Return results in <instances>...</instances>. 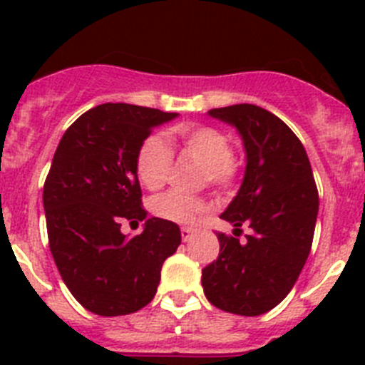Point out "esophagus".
<instances>
[{
    "mask_svg": "<svg viewBox=\"0 0 365 365\" xmlns=\"http://www.w3.org/2000/svg\"><path fill=\"white\" fill-rule=\"evenodd\" d=\"M195 234V230L190 227H182L180 228V237H182V241H190L192 240V235Z\"/></svg>",
    "mask_w": 365,
    "mask_h": 365,
    "instance_id": "34e87169",
    "label": "esophagus"
}]
</instances>
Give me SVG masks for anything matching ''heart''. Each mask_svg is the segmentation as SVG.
I'll use <instances>...</instances> for the list:
<instances>
[{
  "instance_id": "heart-1",
  "label": "heart",
  "mask_w": 365,
  "mask_h": 365,
  "mask_svg": "<svg viewBox=\"0 0 365 365\" xmlns=\"http://www.w3.org/2000/svg\"><path fill=\"white\" fill-rule=\"evenodd\" d=\"M188 153L202 163L201 179L217 188H228L241 172L240 159L232 153V140L225 131L214 125L180 124L170 131ZM173 151L160 135H151L140 144L135 157V170L140 185L148 190H159L166 182L172 168ZM205 197L188 193L164 192L151 201V212L157 217L172 222H192L206 210Z\"/></svg>"
}]
</instances>
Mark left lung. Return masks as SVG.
<instances>
[{
	"label": "left lung",
	"instance_id": "obj_1",
	"mask_svg": "<svg viewBox=\"0 0 365 365\" xmlns=\"http://www.w3.org/2000/svg\"><path fill=\"white\" fill-rule=\"evenodd\" d=\"M208 115L235 125L247 151L243 185L221 214L241 232L217 234L219 256L202 269V289L225 312L259 316L285 298L302 272L314 235L318 190L299 138L282 118L254 104L210 109Z\"/></svg>",
	"mask_w": 365,
	"mask_h": 365
}]
</instances>
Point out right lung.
Listing matches in <instances>:
<instances>
[{"label": "right lung", "mask_w": 365, "mask_h": 365, "mask_svg": "<svg viewBox=\"0 0 365 365\" xmlns=\"http://www.w3.org/2000/svg\"><path fill=\"white\" fill-rule=\"evenodd\" d=\"M177 113L100 104L67 128L43 185L51 254L63 283L87 311L137 312L153 299L163 263L180 245L175 222L146 219L135 157L155 125ZM124 220H146L128 240Z\"/></svg>", "instance_id": "1"}]
</instances>
